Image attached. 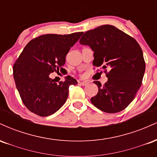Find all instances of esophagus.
<instances>
[{
	"mask_svg": "<svg viewBox=\"0 0 157 157\" xmlns=\"http://www.w3.org/2000/svg\"><path fill=\"white\" fill-rule=\"evenodd\" d=\"M79 83L82 85V86H86V85L89 84V82H87V81H80Z\"/></svg>",
	"mask_w": 157,
	"mask_h": 157,
	"instance_id": "1",
	"label": "esophagus"
}]
</instances>
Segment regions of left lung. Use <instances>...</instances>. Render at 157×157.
Returning a JSON list of instances; mask_svg holds the SVG:
<instances>
[{
  "label": "left lung",
  "mask_w": 157,
  "mask_h": 157,
  "mask_svg": "<svg viewBox=\"0 0 157 157\" xmlns=\"http://www.w3.org/2000/svg\"><path fill=\"white\" fill-rule=\"evenodd\" d=\"M94 52L93 65L106 72L108 81L98 86L91 97L95 107L106 113L122 111L134 100L141 86L145 71L142 48L131 36L111 25H102L89 30L80 40Z\"/></svg>",
  "instance_id": "left-lung-1"
}]
</instances>
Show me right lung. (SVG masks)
Listing matches in <instances>:
<instances>
[{"mask_svg": "<svg viewBox=\"0 0 157 157\" xmlns=\"http://www.w3.org/2000/svg\"><path fill=\"white\" fill-rule=\"evenodd\" d=\"M82 34L41 35L23 48L13 66V76L23 104L32 113L47 117L64 105L68 88L77 85V80L67 76L64 82L57 84L49 75L63 71L66 55Z\"/></svg>", "mask_w": 157, "mask_h": 157, "instance_id": "right-lung-1", "label": "right lung"}]
</instances>
